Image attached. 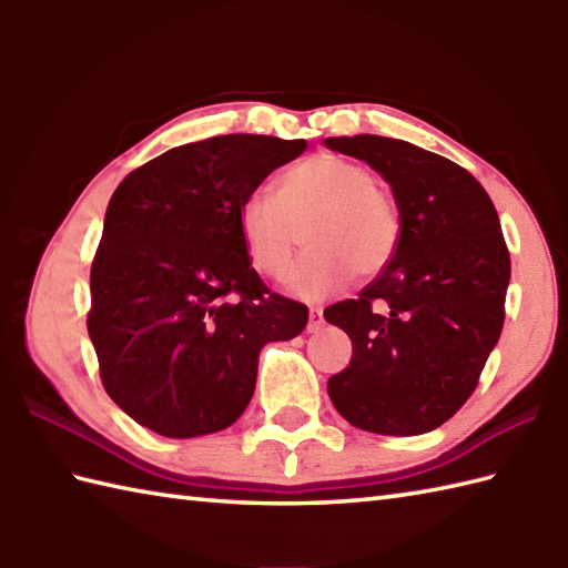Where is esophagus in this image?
<instances>
[{"label":"esophagus","instance_id":"obj_1","mask_svg":"<svg viewBox=\"0 0 568 568\" xmlns=\"http://www.w3.org/2000/svg\"><path fill=\"white\" fill-rule=\"evenodd\" d=\"M324 327V315H322V307H310V322H307V332L315 334Z\"/></svg>","mask_w":568,"mask_h":568}]
</instances>
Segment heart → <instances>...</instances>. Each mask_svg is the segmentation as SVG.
Segmentation results:
<instances>
[{
	"label": "heart",
	"instance_id": "b5f03b06",
	"mask_svg": "<svg viewBox=\"0 0 568 568\" xmlns=\"http://www.w3.org/2000/svg\"><path fill=\"white\" fill-rule=\"evenodd\" d=\"M241 244L253 268L275 281L291 273L303 229L312 251L291 277V293L320 300L356 271L388 265L400 239L393 195L368 165L339 153H317L277 178L275 195L251 192L236 210Z\"/></svg>",
	"mask_w": 568,
	"mask_h": 568
}]
</instances>
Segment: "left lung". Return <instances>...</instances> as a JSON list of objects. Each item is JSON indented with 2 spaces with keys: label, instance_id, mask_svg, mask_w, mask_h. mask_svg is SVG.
<instances>
[{
  "label": "left lung",
  "instance_id": "left-lung-1",
  "mask_svg": "<svg viewBox=\"0 0 568 568\" xmlns=\"http://www.w3.org/2000/svg\"><path fill=\"white\" fill-rule=\"evenodd\" d=\"M390 183L400 239L356 300L324 310L354 356L327 393L354 427L409 437L444 425L498 344L510 253L498 212L466 168L400 139L324 141Z\"/></svg>",
  "mask_w": 568,
  "mask_h": 568
}]
</instances>
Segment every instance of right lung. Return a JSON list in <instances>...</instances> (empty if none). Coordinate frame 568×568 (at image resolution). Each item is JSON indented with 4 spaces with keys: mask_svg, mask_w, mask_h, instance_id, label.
Masks as SVG:
<instances>
[{
    "mask_svg": "<svg viewBox=\"0 0 568 568\" xmlns=\"http://www.w3.org/2000/svg\"><path fill=\"white\" fill-rule=\"evenodd\" d=\"M307 149L253 134L185 143L131 171L110 200L90 271L88 332L106 395L155 434L220 432L256 388L258 354L305 329L241 244V200Z\"/></svg>",
    "mask_w": 568,
    "mask_h": 568,
    "instance_id": "1",
    "label": "right lung"
}]
</instances>
